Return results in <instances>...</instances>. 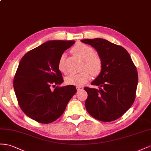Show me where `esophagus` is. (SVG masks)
Returning a JSON list of instances; mask_svg holds the SVG:
<instances>
[{
    "label": "esophagus",
    "instance_id": "34e87169",
    "mask_svg": "<svg viewBox=\"0 0 151 151\" xmlns=\"http://www.w3.org/2000/svg\"><path fill=\"white\" fill-rule=\"evenodd\" d=\"M77 91H80V90H83V88L82 87H76Z\"/></svg>",
    "mask_w": 151,
    "mask_h": 151
}]
</instances>
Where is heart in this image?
I'll return each instance as SVG.
<instances>
[{"label":"heart","instance_id":"b5f03b06","mask_svg":"<svg viewBox=\"0 0 151 151\" xmlns=\"http://www.w3.org/2000/svg\"><path fill=\"white\" fill-rule=\"evenodd\" d=\"M72 52L84 61L83 70H87L80 73H71L66 78L67 84L76 86L83 85L90 78V73L94 76L100 74L102 70V61L99 57L95 55V51L92 47L79 43L73 47ZM64 60L65 54H63L61 55L58 62L59 70L63 73L66 71Z\"/></svg>","mask_w":151,"mask_h":151}]
</instances>
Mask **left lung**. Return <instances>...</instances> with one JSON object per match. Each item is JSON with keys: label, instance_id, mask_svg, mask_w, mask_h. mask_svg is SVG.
I'll use <instances>...</instances> for the list:
<instances>
[{"label": "left lung", "instance_id": "obj_1", "mask_svg": "<svg viewBox=\"0 0 151 151\" xmlns=\"http://www.w3.org/2000/svg\"><path fill=\"white\" fill-rule=\"evenodd\" d=\"M95 48L102 61V70L91 85L99 89L85 87L88 93L85 107L92 117L110 122L130 108L135 99L138 73L130 54L123 47L103 38L81 40Z\"/></svg>", "mask_w": 151, "mask_h": 151}]
</instances>
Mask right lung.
Returning <instances> with one entry per match:
<instances>
[{"mask_svg": "<svg viewBox=\"0 0 151 151\" xmlns=\"http://www.w3.org/2000/svg\"><path fill=\"white\" fill-rule=\"evenodd\" d=\"M74 40H49L28 52L21 59L13 81L19 107L29 118L47 124L55 121L65 111L76 92L74 85H50L63 82L58 62Z\"/></svg>", "mask_w": 151, "mask_h": 151, "instance_id": "1", "label": "right lung"}]
</instances>
